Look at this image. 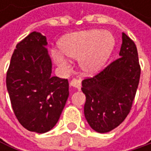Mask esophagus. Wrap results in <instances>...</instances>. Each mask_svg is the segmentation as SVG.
<instances>
[{
	"label": "esophagus",
	"mask_w": 151,
	"mask_h": 151,
	"mask_svg": "<svg viewBox=\"0 0 151 151\" xmlns=\"http://www.w3.org/2000/svg\"><path fill=\"white\" fill-rule=\"evenodd\" d=\"M70 85H71V86H73V87H74L76 89H80L81 88V81L80 80H78V79H73L71 82H70Z\"/></svg>",
	"instance_id": "esophagus-1"
}]
</instances>
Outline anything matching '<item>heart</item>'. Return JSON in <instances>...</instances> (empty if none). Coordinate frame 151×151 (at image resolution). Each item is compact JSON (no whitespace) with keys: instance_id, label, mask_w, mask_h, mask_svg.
Returning a JSON list of instances; mask_svg holds the SVG:
<instances>
[{"instance_id":"obj_1","label":"heart","mask_w":151,"mask_h":151,"mask_svg":"<svg viewBox=\"0 0 151 151\" xmlns=\"http://www.w3.org/2000/svg\"><path fill=\"white\" fill-rule=\"evenodd\" d=\"M61 51L53 50L52 56L60 66L68 64V58H78L81 70L86 74L99 73L110 58L114 39L107 31L91 29L65 36L58 44ZM65 55V56L64 55Z\"/></svg>"}]
</instances>
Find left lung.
<instances>
[{
	"instance_id": "8db88e82",
	"label": "left lung",
	"mask_w": 151,
	"mask_h": 151,
	"mask_svg": "<svg viewBox=\"0 0 151 151\" xmlns=\"http://www.w3.org/2000/svg\"><path fill=\"white\" fill-rule=\"evenodd\" d=\"M119 56L100 73L82 81L85 117L99 133L113 130L125 120L138 87L141 68L137 49L125 33Z\"/></svg>"
}]
</instances>
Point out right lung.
I'll return each mask as SVG.
<instances>
[{"instance_id":"right-lung-1","label":"right lung","mask_w":151,"mask_h":151,"mask_svg":"<svg viewBox=\"0 0 151 151\" xmlns=\"http://www.w3.org/2000/svg\"><path fill=\"white\" fill-rule=\"evenodd\" d=\"M47 40L33 31L17 44L7 72L12 108L21 125L43 134L58 122L69 96L65 78L51 76Z\"/></svg>"}]
</instances>
